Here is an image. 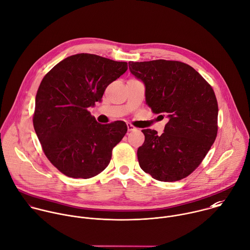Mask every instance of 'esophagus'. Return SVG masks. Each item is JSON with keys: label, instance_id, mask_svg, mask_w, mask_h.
<instances>
[{"label": "esophagus", "instance_id": "1", "mask_svg": "<svg viewBox=\"0 0 250 250\" xmlns=\"http://www.w3.org/2000/svg\"><path fill=\"white\" fill-rule=\"evenodd\" d=\"M127 128H128L129 132H132V131L136 130V127H134L132 124H127Z\"/></svg>", "mask_w": 250, "mask_h": 250}]
</instances>
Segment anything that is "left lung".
<instances>
[{
	"instance_id": "obj_1",
	"label": "left lung",
	"mask_w": 250,
	"mask_h": 250,
	"mask_svg": "<svg viewBox=\"0 0 250 250\" xmlns=\"http://www.w3.org/2000/svg\"><path fill=\"white\" fill-rule=\"evenodd\" d=\"M129 69L144 83L146 102L152 112L169 119L160 136L155 130H142L145 143L138 148L139 164L155 180H182L198 167L216 139L218 104L214 91L184 62H130Z\"/></svg>"
}]
</instances>
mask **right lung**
<instances>
[{"label":"right lung","mask_w":250,"mask_h":250,"mask_svg":"<svg viewBox=\"0 0 250 250\" xmlns=\"http://www.w3.org/2000/svg\"><path fill=\"white\" fill-rule=\"evenodd\" d=\"M127 69L124 62L77 54L59 62L43 78L33 125L46 156L67 177L89 179L100 174L127 133L125 122L101 124L88 111Z\"/></svg>","instance_id":"add662e5"}]
</instances>
